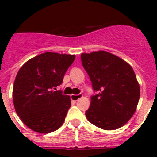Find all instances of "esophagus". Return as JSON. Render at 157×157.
I'll use <instances>...</instances> for the list:
<instances>
[{
  "label": "esophagus",
  "instance_id": "1",
  "mask_svg": "<svg viewBox=\"0 0 157 157\" xmlns=\"http://www.w3.org/2000/svg\"><path fill=\"white\" fill-rule=\"evenodd\" d=\"M82 97V94H71V99L72 101H77L78 100L80 99Z\"/></svg>",
  "mask_w": 157,
  "mask_h": 157
}]
</instances>
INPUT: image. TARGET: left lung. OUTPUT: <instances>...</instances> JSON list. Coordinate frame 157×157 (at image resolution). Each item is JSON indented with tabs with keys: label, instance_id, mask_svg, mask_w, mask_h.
Masks as SVG:
<instances>
[{
	"label": "left lung",
	"instance_id": "obj_1",
	"mask_svg": "<svg viewBox=\"0 0 157 157\" xmlns=\"http://www.w3.org/2000/svg\"><path fill=\"white\" fill-rule=\"evenodd\" d=\"M83 67L98 94L91 97L86 112L92 124L106 130L124 126L135 112L140 86L128 63L106 51L82 53Z\"/></svg>",
	"mask_w": 157,
	"mask_h": 157
}]
</instances>
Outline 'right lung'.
Instances as JSON below:
<instances>
[{"instance_id": "add662e5", "label": "right lung", "mask_w": 157, "mask_h": 157, "mask_svg": "<svg viewBox=\"0 0 157 157\" xmlns=\"http://www.w3.org/2000/svg\"><path fill=\"white\" fill-rule=\"evenodd\" d=\"M75 55L47 52L27 61L14 82L15 110L25 125L41 134L61 127L71 107L70 97L56 90Z\"/></svg>"}]
</instances>
